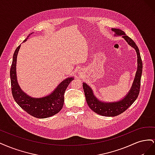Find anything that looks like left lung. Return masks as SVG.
<instances>
[{
  "label": "left lung",
  "mask_w": 155,
  "mask_h": 155,
  "mask_svg": "<svg viewBox=\"0 0 155 155\" xmlns=\"http://www.w3.org/2000/svg\"><path fill=\"white\" fill-rule=\"evenodd\" d=\"M112 30L115 32V35H122L123 38L127 43L133 47L137 51L138 56V69L134 82L129 92L122 100L113 103H104L98 100L94 96L91 88L86 83H83V87L85 92L87 104L90 109L96 113L104 116H116L123 113L132 105L137 99L140 89V81L142 73V61L140 56L139 49L132 39L126 35L125 32L120 29L112 28Z\"/></svg>",
  "instance_id": "8db88e82"
}]
</instances>
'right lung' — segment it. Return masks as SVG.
Instances as JSON below:
<instances>
[{
	"label": "right lung",
	"mask_w": 155,
	"mask_h": 155,
	"mask_svg": "<svg viewBox=\"0 0 155 155\" xmlns=\"http://www.w3.org/2000/svg\"><path fill=\"white\" fill-rule=\"evenodd\" d=\"M23 41L28 39L30 35ZM19 45L13 54V61L10 68V78L12 92L14 100L23 110L31 116L37 118H46L52 116L62 109L64 104V94L65 91L74 78H68L61 83L55 90L48 96L41 98H34L23 92L18 85L16 76V63Z\"/></svg>",
	"instance_id": "add662e5"
}]
</instances>
